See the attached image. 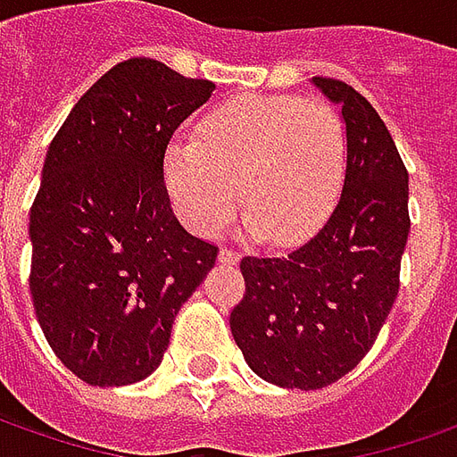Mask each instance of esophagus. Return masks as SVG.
Listing matches in <instances>:
<instances>
[{
  "instance_id": "esophagus-1",
  "label": "esophagus",
  "mask_w": 457,
  "mask_h": 457,
  "mask_svg": "<svg viewBox=\"0 0 457 457\" xmlns=\"http://www.w3.org/2000/svg\"><path fill=\"white\" fill-rule=\"evenodd\" d=\"M219 261L226 263V266H234L236 261H238V253H236L234 248H221V251H219Z\"/></svg>"
}]
</instances>
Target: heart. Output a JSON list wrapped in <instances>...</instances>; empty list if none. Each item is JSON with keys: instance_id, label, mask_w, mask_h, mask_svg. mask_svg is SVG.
Returning <instances> with one entry per match:
<instances>
[{"instance_id": "b5f03b06", "label": "heart", "mask_w": 457, "mask_h": 457, "mask_svg": "<svg viewBox=\"0 0 457 457\" xmlns=\"http://www.w3.org/2000/svg\"><path fill=\"white\" fill-rule=\"evenodd\" d=\"M348 134L328 104L298 96H241L201 119L198 138L176 134L163 179L176 213L216 234L241 204L244 231L294 244L316 231L341 194Z\"/></svg>"}]
</instances>
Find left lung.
<instances>
[{
  "label": "left lung",
  "mask_w": 457,
  "mask_h": 457,
  "mask_svg": "<svg viewBox=\"0 0 457 457\" xmlns=\"http://www.w3.org/2000/svg\"><path fill=\"white\" fill-rule=\"evenodd\" d=\"M341 106L348 162L341 196L306 244L281 256H244L246 295L231 333L251 370L281 388L316 391L370 351L398 295L408 171L378 112L353 87L313 77Z\"/></svg>",
  "instance_id": "8db88e82"
}]
</instances>
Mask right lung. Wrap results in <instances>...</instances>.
Here are the masks:
<instances>
[{"label":"right lung","instance_id":"obj_1","mask_svg":"<svg viewBox=\"0 0 457 457\" xmlns=\"http://www.w3.org/2000/svg\"><path fill=\"white\" fill-rule=\"evenodd\" d=\"M216 84L129 59L91 87L46 151L29 213V291L56 358L89 386L149 378L219 248L171 211L163 156Z\"/></svg>","mask_w":457,"mask_h":457}]
</instances>
